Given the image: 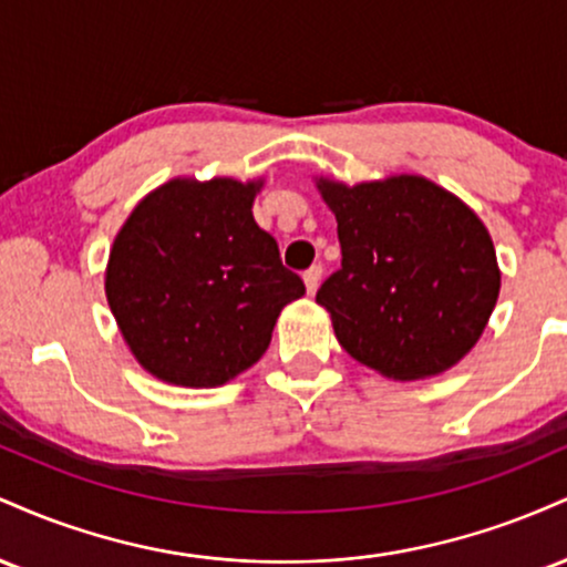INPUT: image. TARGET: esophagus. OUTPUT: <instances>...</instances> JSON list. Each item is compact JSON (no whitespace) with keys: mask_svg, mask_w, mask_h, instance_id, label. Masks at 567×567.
I'll return each mask as SVG.
<instances>
[{"mask_svg":"<svg viewBox=\"0 0 567 567\" xmlns=\"http://www.w3.org/2000/svg\"><path fill=\"white\" fill-rule=\"evenodd\" d=\"M320 279H322V266L320 264L303 271V285H306V292H309V296H315L317 288H320Z\"/></svg>","mask_w":567,"mask_h":567,"instance_id":"1","label":"esophagus"}]
</instances>
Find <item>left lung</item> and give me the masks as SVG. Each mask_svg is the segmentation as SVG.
Returning a JSON list of instances; mask_svg holds the SVG:
<instances>
[{
	"label": "left lung",
	"mask_w": 567,
	"mask_h": 567,
	"mask_svg": "<svg viewBox=\"0 0 567 567\" xmlns=\"http://www.w3.org/2000/svg\"><path fill=\"white\" fill-rule=\"evenodd\" d=\"M315 184L341 243V269L317 290L338 343L394 381L432 379L464 360L501 290L477 213L424 175Z\"/></svg>",
	"instance_id": "obj_1"
}]
</instances>
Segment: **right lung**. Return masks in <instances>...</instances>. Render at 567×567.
Segmentation results:
<instances>
[{
	"label": "right lung",
	"mask_w": 567,
	"mask_h": 567,
	"mask_svg": "<svg viewBox=\"0 0 567 567\" xmlns=\"http://www.w3.org/2000/svg\"><path fill=\"white\" fill-rule=\"evenodd\" d=\"M264 178H173L116 231L106 301L138 365L188 389L224 386L269 349L306 288L252 218Z\"/></svg>",
	"instance_id": "1"
}]
</instances>
